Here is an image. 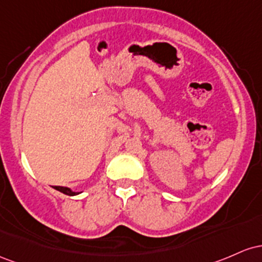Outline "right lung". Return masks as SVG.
<instances>
[{
  "label": "right lung",
  "mask_w": 262,
  "mask_h": 262,
  "mask_svg": "<svg viewBox=\"0 0 262 262\" xmlns=\"http://www.w3.org/2000/svg\"><path fill=\"white\" fill-rule=\"evenodd\" d=\"M53 188H54V189H57V190H59V192H61V193H64V194H67V195H76V194H79V193L72 192V190H70V189H69V188H67V187H59V186H53Z\"/></svg>",
  "instance_id": "right-lung-1"
}]
</instances>
